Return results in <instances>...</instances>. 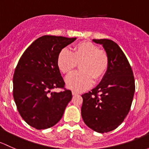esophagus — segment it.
I'll use <instances>...</instances> for the list:
<instances>
[{
  "mask_svg": "<svg viewBox=\"0 0 149 149\" xmlns=\"http://www.w3.org/2000/svg\"><path fill=\"white\" fill-rule=\"evenodd\" d=\"M72 95H79V93H77V92L74 91V90H72Z\"/></svg>",
  "mask_w": 149,
  "mask_h": 149,
  "instance_id": "esophagus-1",
  "label": "esophagus"
}]
</instances>
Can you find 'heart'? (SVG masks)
<instances>
[{"label": "heart", "mask_w": 149, "mask_h": 149, "mask_svg": "<svg viewBox=\"0 0 149 149\" xmlns=\"http://www.w3.org/2000/svg\"><path fill=\"white\" fill-rule=\"evenodd\" d=\"M57 66L64 74H69L78 64L81 70L72 73L66 78L67 86L76 92L85 91L93 85L94 79L104 77L109 67L107 52L90 41H81L75 44L72 52L64 48L57 56Z\"/></svg>", "instance_id": "b5f03b06"}]
</instances>
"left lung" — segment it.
<instances>
[{
	"mask_svg": "<svg viewBox=\"0 0 149 149\" xmlns=\"http://www.w3.org/2000/svg\"><path fill=\"white\" fill-rule=\"evenodd\" d=\"M109 57L107 73L97 87L82 95L81 115L89 128L98 133L116 129L129 112L135 92L132 68L118 45L110 39H93Z\"/></svg>",
	"mask_w": 149,
	"mask_h": 149,
	"instance_id": "8db88e82",
	"label": "left lung"
}]
</instances>
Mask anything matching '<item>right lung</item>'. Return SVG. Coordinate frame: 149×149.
I'll return each mask as SVG.
<instances>
[{"label": "right lung", "mask_w": 149, "mask_h": 149, "mask_svg": "<svg viewBox=\"0 0 149 149\" xmlns=\"http://www.w3.org/2000/svg\"><path fill=\"white\" fill-rule=\"evenodd\" d=\"M76 38L43 36L25 50L13 74V95L20 115L36 129L51 128L63 116L72 98L57 66L59 52ZM54 88L63 89L59 93Z\"/></svg>", "instance_id": "obj_1"}]
</instances>
